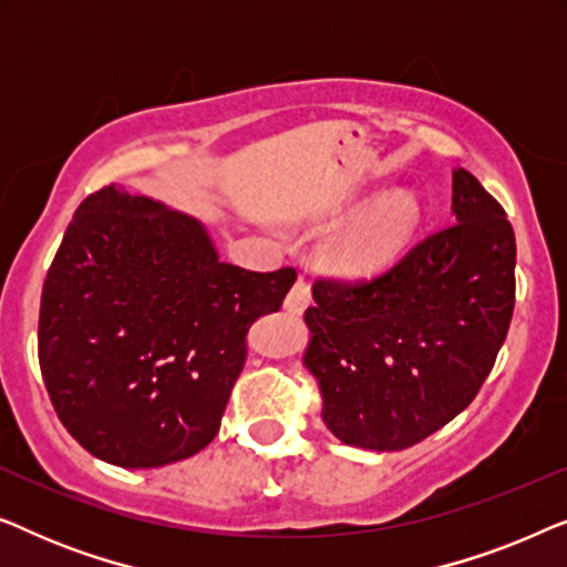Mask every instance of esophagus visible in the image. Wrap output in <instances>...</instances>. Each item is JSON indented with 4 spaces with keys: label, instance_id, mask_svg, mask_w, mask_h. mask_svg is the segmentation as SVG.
<instances>
[{
    "label": "esophagus",
    "instance_id": "34e87169",
    "mask_svg": "<svg viewBox=\"0 0 567 567\" xmlns=\"http://www.w3.org/2000/svg\"><path fill=\"white\" fill-rule=\"evenodd\" d=\"M309 301H312V286H309L305 278H299V281L291 286V291L286 293L284 307H286V312L301 315L309 307Z\"/></svg>",
    "mask_w": 567,
    "mask_h": 567
}]
</instances>
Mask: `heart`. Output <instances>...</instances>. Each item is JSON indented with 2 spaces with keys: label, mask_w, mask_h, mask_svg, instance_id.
<instances>
[{
  "label": "heart",
  "mask_w": 567,
  "mask_h": 567,
  "mask_svg": "<svg viewBox=\"0 0 567 567\" xmlns=\"http://www.w3.org/2000/svg\"><path fill=\"white\" fill-rule=\"evenodd\" d=\"M421 208L398 190L369 204L328 247V268L340 278H369L392 266L415 235Z\"/></svg>",
  "instance_id": "obj_1"
}]
</instances>
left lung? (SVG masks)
I'll use <instances>...</instances> for the list:
<instances>
[{
  "mask_svg": "<svg viewBox=\"0 0 567 567\" xmlns=\"http://www.w3.org/2000/svg\"><path fill=\"white\" fill-rule=\"evenodd\" d=\"M516 239L498 200L452 173V224L361 284L317 281L301 355L348 446L400 452L475 400L506 340Z\"/></svg>",
  "mask_w": 567,
  "mask_h": 567,
  "instance_id": "left-lung-1",
  "label": "left lung"
}]
</instances>
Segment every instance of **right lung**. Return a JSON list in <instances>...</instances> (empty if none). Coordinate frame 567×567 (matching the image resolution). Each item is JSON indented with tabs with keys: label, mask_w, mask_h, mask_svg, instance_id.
I'll return each instance as SVG.
<instances>
[{
	"label": "right lung",
	"mask_w": 567,
	"mask_h": 567,
	"mask_svg": "<svg viewBox=\"0 0 567 567\" xmlns=\"http://www.w3.org/2000/svg\"><path fill=\"white\" fill-rule=\"evenodd\" d=\"M297 270L221 262L206 224L118 185L76 208L41 297L38 359L64 429L115 467L198 454L219 431L247 328Z\"/></svg>",
	"instance_id": "right-lung-1"
}]
</instances>
